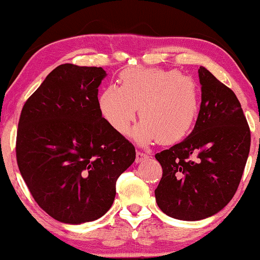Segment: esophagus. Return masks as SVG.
Masks as SVG:
<instances>
[{
  "label": "esophagus",
  "mask_w": 260,
  "mask_h": 260,
  "mask_svg": "<svg viewBox=\"0 0 260 260\" xmlns=\"http://www.w3.org/2000/svg\"><path fill=\"white\" fill-rule=\"evenodd\" d=\"M148 154H145L144 151H140V150H137L136 151V162L137 163H140V162H142V161H144L145 158H148Z\"/></svg>",
  "instance_id": "esophagus-1"
}]
</instances>
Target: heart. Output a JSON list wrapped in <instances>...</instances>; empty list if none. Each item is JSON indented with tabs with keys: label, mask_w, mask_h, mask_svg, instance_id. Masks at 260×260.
Segmentation results:
<instances>
[{
	"label": "heart",
	"mask_w": 260,
	"mask_h": 260,
	"mask_svg": "<svg viewBox=\"0 0 260 260\" xmlns=\"http://www.w3.org/2000/svg\"><path fill=\"white\" fill-rule=\"evenodd\" d=\"M119 87L106 86L98 105L106 122L119 134H126L140 109V125L133 136L138 143L157 140L172 144L186 137L200 112V87L193 78L177 70H124Z\"/></svg>",
	"instance_id": "b5f03b06"
}]
</instances>
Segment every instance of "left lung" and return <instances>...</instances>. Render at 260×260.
<instances>
[{
    "label": "left lung",
    "mask_w": 260,
    "mask_h": 260,
    "mask_svg": "<svg viewBox=\"0 0 260 260\" xmlns=\"http://www.w3.org/2000/svg\"><path fill=\"white\" fill-rule=\"evenodd\" d=\"M201 106L186 140L155 155L162 179L155 198L179 220L208 218L236 194L251 145V131L234 92L205 67L199 69Z\"/></svg>",
    "instance_id": "left-lung-1"
}]
</instances>
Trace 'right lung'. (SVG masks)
Segmentation results:
<instances>
[{"mask_svg": "<svg viewBox=\"0 0 260 260\" xmlns=\"http://www.w3.org/2000/svg\"><path fill=\"white\" fill-rule=\"evenodd\" d=\"M102 67L63 63L24 103L16 161L31 197L53 219L93 221L116 197V182L136 157L134 144L102 116Z\"/></svg>", "mask_w": 260, "mask_h": 260, "instance_id": "1", "label": "right lung"}]
</instances>
